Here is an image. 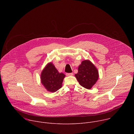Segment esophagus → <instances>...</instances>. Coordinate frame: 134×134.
Listing matches in <instances>:
<instances>
[{"label":"esophagus","mask_w":134,"mask_h":134,"mask_svg":"<svg viewBox=\"0 0 134 134\" xmlns=\"http://www.w3.org/2000/svg\"><path fill=\"white\" fill-rule=\"evenodd\" d=\"M66 75L69 76H72L73 75V73H66Z\"/></svg>","instance_id":"1"}]
</instances>
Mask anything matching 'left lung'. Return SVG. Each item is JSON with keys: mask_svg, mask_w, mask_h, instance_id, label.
<instances>
[{"mask_svg": "<svg viewBox=\"0 0 134 134\" xmlns=\"http://www.w3.org/2000/svg\"><path fill=\"white\" fill-rule=\"evenodd\" d=\"M80 84L90 90L99 79V71L97 67L89 60L82 62L79 66L78 72L75 75Z\"/></svg>", "mask_w": 134, "mask_h": 134, "instance_id": "left-lung-1", "label": "left lung"}]
</instances>
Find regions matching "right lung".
Wrapping results in <instances>:
<instances>
[{"instance_id":"add662e5","label":"right lung","mask_w":134,"mask_h":134,"mask_svg":"<svg viewBox=\"0 0 134 134\" xmlns=\"http://www.w3.org/2000/svg\"><path fill=\"white\" fill-rule=\"evenodd\" d=\"M65 75L59 72L54 65L47 64L41 74V82L45 88L50 92H55L62 87Z\"/></svg>"}]
</instances>
